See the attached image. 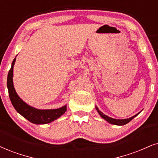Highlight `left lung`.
Instances as JSON below:
<instances>
[{"mask_svg":"<svg viewBox=\"0 0 158 158\" xmlns=\"http://www.w3.org/2000/svg\"><path fill=\"white\" fill-rule=\"evenodd\" d=\"M96 109H97L98 112L99 113V114L101 115V117H103V119H106V120L107 122H109V123L113 124V125H125V124L128 123L130 121L132 120V119H133V118H134L135 117H136V116H137L138 114H137L134 115V116H133V117H131V118H129V119H117L111 118V117H108V116H106V114H104L102 113V112H101V111L99 110L98 108V107H96Z\"/></svg>","mask_w":158,"mask_h":158,"instance_id":"left-lung-1","label":"left lung"}]
</instances>
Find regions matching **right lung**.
Segmentation results:
<instances>
[{
    "mask_svg": "<svg viewBox=\"0 0 158 158\" xmlns=\"http://www.w3.org/2000/svg\"><path fill=\"white\" fill-rule=\"evenodd\" d=\"M16 58L14 59L7 77V87L9 90V95L16 111L23 116L27 120L32 123L47 124L55 120L58 117L63 115L66 111V106L57 109H47V110H40L30 106L22 101L16 93L13 85V68L15 65Z\"/></svg>",
    "mask_w": 158,
    "mask_h": 158,
    "instance_id": "obj_1",
    "label": "right lung"
}]
</instances>
